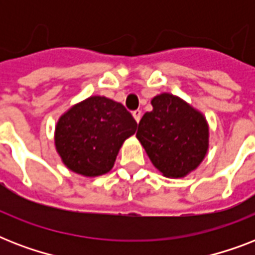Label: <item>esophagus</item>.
Segmentation results:
<instances>
[{"label":"esophagus","instance_id":"esophagus-1","mask_svg":"<svg viewBox=\"0 0 255 255\" xmlns=\"http://www.w3.org/2000/svg\"><path fill=\"white\" fill-rule=\"evenodd\" d=\"M132 115H133V118H135L136 123H139L140 119H141V111H140V110H136V111H133Z\"/></svg>","mask_w":255,"mask_h":255}]
</instances>
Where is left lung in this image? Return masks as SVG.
Returning a JSON list of instances; mask_svg holds the SVG:
<instances>
[{
	"label": "left lung",
	"mask_w": 255,
	"mask_h": 255,
	"mask_svg": "<svg viewBox=\"0 0 255 255\" xmlns=\"http://www.w3.org/2000/svg\"><path fill=\"white\" fill-rule=\"evenodd\" d=\"M140 120L136 137L165 177L180 178L201 164L209 148L205 116L185 100L164 92Z\"/></svg>",
	"instance_id": "8db88e82"
}]
</instances>
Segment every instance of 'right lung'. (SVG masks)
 Segmentation results:
<instances>
[{"instance_id": "1", "label": "right lung", "mask_w": 255, "mask_h": 255, "mask_svg": "<svg viewBox=\"0 0 255 255\" xmlns=\"http://www.w3.org/2000/svg\"><path fill=\"white\" fill-rule=\"evenodd\" d=\"M136 127L123 104L106 96H90L59 118L55 148L70 170L96 177L112 169L120 147Z\"/></svg>"}]
</instances>
